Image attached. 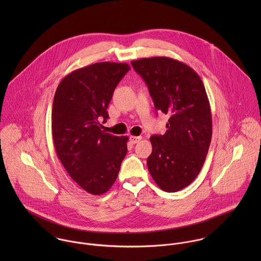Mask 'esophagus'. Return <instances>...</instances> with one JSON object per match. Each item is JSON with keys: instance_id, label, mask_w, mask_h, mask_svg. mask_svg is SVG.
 Wrapping results in <instances>:
<instances>
[{"instance_id": "obj_1", "label": "esophagus", "mask_w": 261, "mask_h": 261, "mask_svg": "<svg viewBox=\"0 0 261 261\" xmlns=\"http://www.w3.org/2000/svg\"><path fill=\"white\" fill-rule=\"evenodd\" d=\"M142 140V137H136V136H130L129 141L132 144H138Z\"/></svg>"}]
</instances>
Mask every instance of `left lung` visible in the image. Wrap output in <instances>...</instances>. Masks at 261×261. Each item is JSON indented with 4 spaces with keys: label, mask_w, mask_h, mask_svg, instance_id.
<instances>
[{
    "label": "left lung",
    "mask_w": 261,
    "mask_h": 261,
    "mask_svg": "<svg viewBox=\"0 0 261 261\" xmlns=\"http://www.w3.org/2000/svg\"><path fill=\"white\" fill-rule=\"evenodd\" d=\"M132 65L147 83L156 112L170 116L165 135L149 138V174L162 190L180 191L200 173L211 143L212 115L204 84L190 66L169 57L142 58Z\"/></svg>",
    "instance_id": "obj_1"
}]
</instances>
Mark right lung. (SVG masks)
Returning a JSON list of instances; mask_svg holds the SVG:
<instances>
[{"label": "right lung", "instance_id": "add662e5", "mask_svg": "<svg viewBox=\"0 0 261 261\" xmlns=\"http://www.w3.org/2000/svg\"><path fill=\"white\" fill-rule=\"evenodd\" d=\"M126 63L98 62L74 70L59 83L53 100L52 136L57 155L69 176L92 195L108 192L124 159L127 137L106 133L99 120L126 72Z\"/></svg>", "mask_w": 261, "mask_h": 261}]
</instances>
